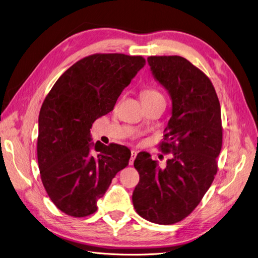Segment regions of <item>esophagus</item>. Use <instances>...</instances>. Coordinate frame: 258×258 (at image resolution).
I'll list each match as a JSON object with an SVG mask.
<instances>
[{
	"instance_id": "esophagus-1",
	"label": "esophagus",
	"mask_w": 258,
	"mask_h": 258,
	"mask_svg": "<svg viewBox=\"0 0 258 258\" xmlns=\"http://www.w3.org/2000/svg\"><path fill=\"white\" fill-rule=\"evenodd\" d=\"M137 151H135V150H132L131 151V157H130V162H129V165H132V163H134V161H135V159H136V157H137Z\"/></svg>"
}]
</instances>
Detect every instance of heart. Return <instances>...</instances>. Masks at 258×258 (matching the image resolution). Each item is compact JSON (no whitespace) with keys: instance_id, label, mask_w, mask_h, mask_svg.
<instances>
[{"instance_id":"1","label":"heart","mask_w":258,"mask_h":258,"mask_svg":"<svg viewBox=\"0 0 258 258\" xmlns=\"http://www.w3.org/2000/svg\"><path fill=\"white\" fill-rule=\"evenodd\" d=\"M161 95L154 89H144L141 92V100H147V99H153V98H157L160 97Z\"/></svg>"}]
</instances>
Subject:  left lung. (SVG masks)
<instances>
[{
  "label": "left lung",
  "instance_id": "left-lung-1",
  "mask_svg": "<svg viewBox=\"0 0 258 258\" xmlns=\"http://www.w3.org/2000/svg\"><path fill=\"white\" fill-rule=\"evenodd\" d=\"M147 62L172 102L160 146L172 156L162 169L148 153L138 154L134 165L140 181L132 202L145 220L171 225L192 212L217 172L223 142L221 105L209 77L187 59L152 56Z\"/></svg>",
  "mask_w": 258,
  "mask_h": 258
}]
</instances>
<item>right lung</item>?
Wrapping results in <instances>:
<instances>
[{
    "label": "right lung",
    "instance_id": "1",
    "mask_svg": "<svg viewBox=\"0 0 258 258\" xmlns=\"http://www.w3.org/2000/svg\"><path fill=\"white\" fill-rule=\"evenodd\" d=\"M145 64L141 56L96 53L62 74L38 116L37 161L43 185L59 210L74 217L95 213L130 150L92 142L96 119L113 111L117 99Z\"/></svg>",
    "mask_w": 258,
    "mask_h": 258
}]
</instances>
